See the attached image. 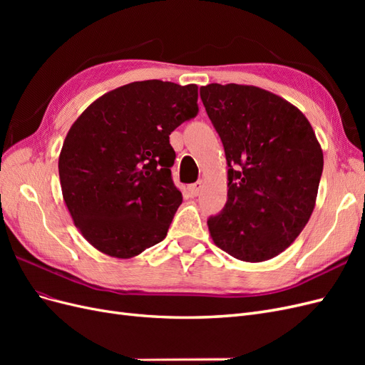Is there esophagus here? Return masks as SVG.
Listing matches in <instances>:
<instances>
[{"label": "esophagus", "instance_id": "1", "mask_svg": "<svg viewBox=\"0 0 365 365\" xmlns=\"http://www.w3.org/2000/svg\"><path fill=\"white\" fill-rule=\"evenodd\" d=\"M202 187H204V182H202V181H197V182H195V184H192V185L189 187L190 196H197V195H200L201 190H202Z\"/></svg>", "mask_w": 365, "mask_h": 365}]
</instances>
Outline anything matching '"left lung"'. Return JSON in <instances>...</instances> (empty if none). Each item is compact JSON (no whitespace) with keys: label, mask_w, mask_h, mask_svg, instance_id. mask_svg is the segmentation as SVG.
I'll return each mask as SVG.
<instances>
[{"label":"left lung","mask_w":365,"mask_h":365,"mask_svg":"<svg viewBox=\"0 0 365 365\" xmlns=\"http://www.w3.org/2000/svg\"><path fill=\"white\" fill-rule=\"evenodd\" d=\"M205 111L222 140L228 200L207 220L215 245L244 262L279 256L311 217L323 150L304 114L252 85L201 86Z\"/></svg>","instance_id":"8db88e82"}]
</instances>
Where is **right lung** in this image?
<instances>
[{
	"instance_id": "right-lung-1",
	"label": "right lung",
	"mask_w": 365,
	"mask_h": 365,
	"mask_svg": "<svg viewBox=\"0 0 365 365\" xmlns=\"http://www.w3.org/2000/svg\"><path fill=\"white\" fill-rule=\"evenodd\" d=\"M197 114V86L132 82L94 101L59 155L65 205L103 254L130 259L161 242L182 195L172 181L169 135Z\"/></svg>"
}]
</instances>
